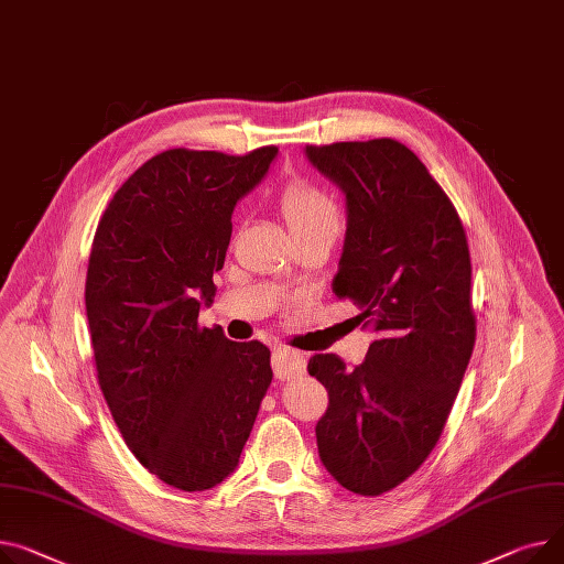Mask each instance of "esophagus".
Wrapping results in <instances>:
<instances>
[{"label": "esophagus", "instance_id": "1", "mask_svg": "<svg viewBox=\"0 0 564 564\" xmlns=\"http://www.w3.org/2000/svg\"><path fill=\"white\" fill-rule=\"evenodd\" d=\"M272 367L279 381H290V379L302 377L306 371V356L296 349L276 347L272 354Z\"/></svg>", "mask_w": 564, "mask_h": 564}]
</instances>
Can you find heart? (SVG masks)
I'll list each match as a JSON object with an SVG mask.
<instances>
[{"instance_id":"1","label":"heart","mask_w":564,"mask_h":564,"mask_svg":"<svg viewBox=\"0 0 564 564\" xmlns=\"http://www.w3.org/2000/svg\"><path fill=\"white\" fill-rule=\"evenodd\" d=\"M281 210L290 224L292 234H308L317 229H333L337 231V224H340V210L328 193L322 187L296 181L281 197Z\"/></svg>"}]
</instances>
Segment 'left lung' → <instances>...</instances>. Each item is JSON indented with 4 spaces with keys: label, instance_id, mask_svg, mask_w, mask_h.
I'll return each mask as SVG.
<instances>
[{
    "label": "left lung",
    "instance_id": "8db88e82",
    "mask_svg": "<svg viewBox=\"0 0 564 564\" xmlns=\"http://www.w3.org/2000/svg\"><path fill=\"white\" fill-rule=\"evenodd\" d=\"M304 152L347 204L333 294L377 330L356 369L333 354L308 362L328 390L317 452L349 492L377 497L426 460L460 390L476 340L469 247L454 204L405 144Z\"/></svg>",
    "mask_w": 564,
    "mask_h": 564
}]
</instances>
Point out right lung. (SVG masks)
<instances>
[{
  "label": "right lung",
  "instance_id": "obj_1",
  "mask_svg": "<svg viewBox=\"0 0 564 564\" xmlns=\"http://www.w3.org/2000/svg\"><path fill=\"white\" fill-rule=\"evenodd\" d=\"M276 154L167 149L122 183L95 234L86 313L99 388L131 454L183 492L234 474L272 383L265 345L197 319L217 292L234 208Z\"/></svg>",
  "mask_w": 564,
  "mask_h": 564
}]
</instances>
